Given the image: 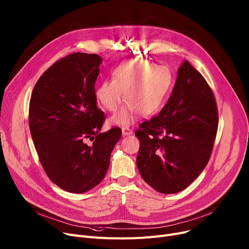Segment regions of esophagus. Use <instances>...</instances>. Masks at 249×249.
I'll return each mask as SVG.
<instances>
[{"instance_id": "1", "label": "esophagus", "mask_w": 249, "mask_h": 249, "mask_svg": "<svg viewBox=\"0 0 249 249\" xmlns=\"http://www.w3.org/2000/svg\"><path fill=\"white\" fill-rule=\"evenodd\" d=\"M132 133H133V131H132L131 129L129 128H122V135L123 136H128V135H131Z\"/></svg>"}]
</instances>
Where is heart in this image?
<instances>
[{
    "mask_svg": "<svg viewBox=\"0 0 249 249\" xmlns=\"http://www.w3.org/2000/svg\"><path fill=\"white\" fill-rule=\"evenodd\" d=\"M172 83L170 70L144 60L121 63L112 73V80L104 81L96 90L98 102L114 112L121 105L125 93L128 104L112 116L110 122L129 126L143 116L154 114L166 97Z\"/></svg>",
    "mask_w": 249,
    "mask_h": 249,
    "instance_id": "1",
    "label": "heart"
}]
</instances>
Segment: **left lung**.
I'll return each instance as SVG.
<instances>
[{
	"mask_svg": "<svg viewBox=\"0 0 249 249\" xmlns=\"http://www.w3.org/2000/svg\"><path fill=\"white\" fill-rule=\"evenodd\" d=\"M218 127L216 102L207 82L186 60L167 104L139 125L138 170L156 191L184 190L208 163Z\"/></svg>",
	"mask_w": 249,
	"mask_h": 249,
	"instance_id": "obj_1",
	"label": "left lung"
}]
</instances>
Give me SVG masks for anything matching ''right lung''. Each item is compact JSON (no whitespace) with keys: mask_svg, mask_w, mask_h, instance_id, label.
<instances>
[{"mask_svg":"<svg viewBox=\"0 0 249 249\" xmlns=\"http://www.w3.org/2000/svg\"><path fill=\"white\" fill-rule=\"evenodd\" d=\"M101 63L96 54L65 57L40 77L31 96L29 125L40 162L51 181L71 193L100 183L122 134L117 127L100 133L105 115L94 86Z\"/></svg>","mask_w":249,"mask_h":249,"instance_id":"add662e5","label":"right lung"}]
</instances>
